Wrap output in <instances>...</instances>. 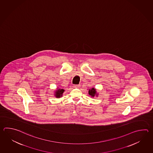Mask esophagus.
Returning <instances> with one entry per match:
<instances>
[{
	"label": "esophagus",
	"instance_id": "esophagus-1",
	"mask_svg": "<svg viewBox=\"0 0 153 153\" xmlns=\"http://www.w3.org/2000/svg\"><path fill=\"white\" fill-rule=\"evenodd\" d=\"M73 87L75 88H78L80 87V85H74Z\"/></svg>",
	"mask_w": 153,
	"mask_h": 153
}]
</instances>
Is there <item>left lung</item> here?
I'll return each instance as SVG.
<instances>
[{"instance_id": "left-lung-1", "label": "left lung", "mask_w": 153, "mask_h": 153, "mask_svg": "<svg viewBox=\"0 0 153 153\" xmlns=\"http://www.w3.org/2000/svg\"><path fill=\"white\" fill-rule=\"evenodd\" d=\"M88 94L89 95L91 96V97H94L95 96L97 97V94L96 89L94 88H92L91 89H90L88 91Z\"/></svg>"}]
</instances>
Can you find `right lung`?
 <instances>
[{
	"instance_id": "add662e5",
	"label": "right lung",
	"mask_w": 153,
	"mask_h": 153,
	"mask_svg": "<svg viewBox=\"0 0 153 153\" xmlns=\"http://www.w3.org/2000/svg\"><path fill=\"white\" fill-rule=\"evenodd\" d=\"M64 90L63 89H59L58 88L57 90L54 93V96L57 97V98H60V97L62 96V94L64 92Z\"/></svg>"
}]
</instances>
